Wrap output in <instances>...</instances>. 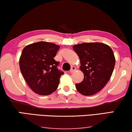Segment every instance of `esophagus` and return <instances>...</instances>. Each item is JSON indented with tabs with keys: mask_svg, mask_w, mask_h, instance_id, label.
I'll return each instance as SVG.
<instances>
[{
	"mask_svg": "<svg viewBox=\"0 0 132 132\" xmlns=\"http://www.w3.org/2000/svg\"><path fill=\"white\" fill-rule=\"evenodd\" d=\"M76 70V68L75 67H72L71 68V70H70V72L72 73L73 72H74Z\"/></svg>",
	"mask_w": 132,
	"mask_h": 132,
	"instance_id": "obj_1",
	"label": "esophagus"
}]
</instances>
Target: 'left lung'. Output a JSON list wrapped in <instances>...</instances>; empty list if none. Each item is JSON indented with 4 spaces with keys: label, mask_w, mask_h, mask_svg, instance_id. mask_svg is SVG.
<instances>
[{
    "label": "left lung",
    "mask_w": 132,
    "mask_h": 132,
    "mask_svg": "<svg viewBox=\"0 0 132 132\" xmlns=\"http://www.w3.org/2000/svg\"><path fill=\"white\" fill-rule=\"evenodd\" d=\"M80 60V70L84 79L76 84L77 90L84 96L100 92L111 77L115 57L109 45L100 42H87L73 46Z\"/></svg>",
    "instance_id": "1"
}]
</instances>
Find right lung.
<instances>
[{
	"instance_id": "add662e5",
	"label": "right lung",
	"mask_w": 132,
	"mask_h": 132,
	"mask_svg": "<svg viewBox=\"0 0 132 132\" xmlns=\"http://www.w3.org/2000/svg\"><path fill=\"white\" fill-rule=\"evenodd\" d=\"M60 46L40 41L26 46L19 59L21 73L34 93L51 94L57 89L64 72L58 70L59 62L54 59Z\"/></svg>"
}]
</instances>
